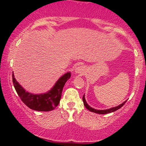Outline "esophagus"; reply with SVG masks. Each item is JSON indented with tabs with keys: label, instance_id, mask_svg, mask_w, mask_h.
Masks as SVG:
<instances>
[{
	"label": "esophagus",
	"instance_id": "obj_1",
	"mask_svg": "<svg viewBox=\"0 0 146 146\" xmlns=\"http://www.w3.org/2000/svg\"><path fill=\"white\" fill-rule=\"evenodd\" d=\"M75 71L76 73H79V74L84 75L85 72V67L84 66H78V67L75 69Z\"/></svg>",
	"mask_w": 146,
	"mask_h": 146
}]
</instances>
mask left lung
Returning <instances> with one entry per match:
<instances>
[{
	"mask_svg": "<svg viewBox=\"0 0 146 146\" xmlns=\"http://www.w3.org/2000/svg\"><path fill=\"white\" fill-rule=\"evenodd\" d=\"M82 100H83L84 104L85 107H86L87 109H88V110H89V111H90V112H93V113H98V114H108V113H113V112L116 111V110H117L118 109H119L120 108H121V107L123 106L125 104V102H126V101H125L124 102H123V103H122L121 104L117 106H116V107H113V108H109V109H106V110H97V109H95V108H92V107H90V106L88 105V104H87L86 100H85L84 95H83Z\"/></svg>",
	"mask_w": 146,
	"mask_h": 146,
	"instance_id": "obj_1",
	"label": "left lung"
}]
</instances>
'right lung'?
Instances as JSON below:
<instances>
[{
    "label": "right lung",
    "mask_w": 146,
    "mask_h": 146,
    "mask_svg": "<svg viewBox=\"0 0 146 146\" xmlns=\"http://www.w3.org/2000/svg\"><path fill=\"white\" fill-rule=\"evenodd\" d=\"M71 77V73H65L60 78L49 91L43 94H33L27 92L18 82L12 74L13 84L18 96L25 105L37 111H51L59 104L63 87Z\"/></svg>",
    "instance_id": "right-lung-1"
}]
</instances>
